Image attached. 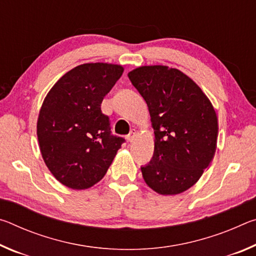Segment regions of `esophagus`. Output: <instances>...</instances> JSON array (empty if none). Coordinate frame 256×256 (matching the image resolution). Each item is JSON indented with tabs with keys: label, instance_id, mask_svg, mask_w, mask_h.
Returning a JSON list of instances; mask_svg holds the SVG:
<instances>
[{
	"label": "esophagus",
	"instance_id": "esophagus-1",
	"mask_svg": "<svg viewBox=\"0 0 256 256\" xmlns=\"http://www.w3.org/2000/svg\"><path fill=\"white\" fill-rule=\"evenodd\" d=\"M136 130H134V128L131 130V132H130V134L126 136L128 141V142H133L134 138H136Z\"/></svg>",
	"mask_w": 256,
	"mask_h": 256
}]
</instances>
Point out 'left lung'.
Wrapping results in <instances>:
<instances>
[{"label":"left lung","instance_id":"1","mask_svg":"<svg viewBox=\"0 0 256 256\" xmlns=\"http://www.w3.org/2000/svg\"><path fill=\"white\" fill-rule=\"evenodd\" d=\"M128 79L148 105L154 130L151 162L141 167L154 192L175 196L200 180L216 149L218 118L200 86L177 68L144 66Z\"/></svg>","mask_w":256,"mask_h":256}]
</instances>
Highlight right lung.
Segmentation results:
<instances>
[{
  "label": "right lung",
  "mask_w": 256,
  "mask_h": 256,
  "mask_svg": "<svg viewBox=\"0 0 256 256\" xmlns=\"http://www.w3.org/2000/svg\"><path fill=\"white\" fill-rule=\"evenodd\" d=\"M124 68L86 63L66 72L47 94L37 120L42 157L60 183L86 190L100 180L123 138L110 134L100 105Z\"/></svg>",
  "instance_id": "add662e5"
}]
</instances>
